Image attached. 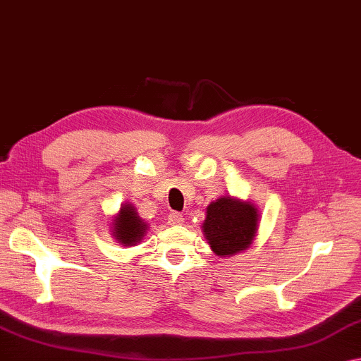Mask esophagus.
Returning a JSON list of instances; mask_svg holds the SVG:
<instances>
[{
	"mask_svg": "<svg viewBox=\"0 0 361 361\" xmlns=\"http://www.w3.org/2000/svg\"><path fill=\"white\" fill-rule=\"evenodd\" d=\"M168 223H169L171 226H180L182 223H184V216H182L179 212L169 213V216H168Z\"/></svg>",
	"mask_w": 361,
	"mask_h": 361,
	"instance_id": "obj_1",
	"label": "esophagus"
}]
</instances>
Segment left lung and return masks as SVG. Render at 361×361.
<instances>
[{
  "mask_svg": "<svg viewBox=\"0 0 361 361\" xmlns=\"http://www.w3.org/2000/svg\"><path fill=\"white\" fill-rule=\"evenodd\" d=\"M258 214L252 203L231 197L219 198L207 208L203 232L219 257L235 255L250 245L257 232Z\"/></svg>",
  "mask_w": 361,
  "mask_h": 361,
  "instance_id": "obj_1",
  "label": "left lung"
}]
</instances>
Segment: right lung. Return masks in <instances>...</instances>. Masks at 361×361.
<instances>
[{
	"mask_svg": "<svg viewBox=\"0 0 361 361\" xmlns=\"http://www.w3.org/2000/svg\"><path fill=\"white\" fill-rule=\"evenodd\" d=\"M147 231V224L138 218L134 207L126 204L121 208V213L116 218L114 223V237L116 240L126 245H134L135 242H140L143 234Z\"/></svg>",
	"mask_w": 361,
	"mask_h": 361,
	"instance_id": "add662e5",
	"label": "right lung"
}]
</instances>
